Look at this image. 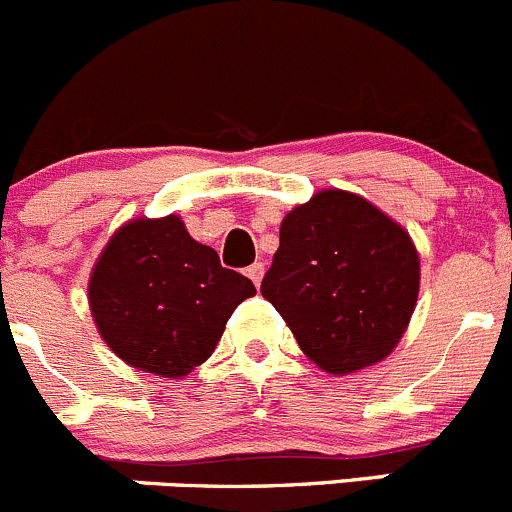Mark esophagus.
Returning a JSON list of instances; mask_svg holds the SVG:
<instances>
[{"mask_svg": "<svg viewBox=\"0 0 512 512\" xmlns=\"http://www.w3.org/2000/svg\"><path fill=\"white\" fill-rule=\"evenodd\" d=\"M246 276L254 281V286H258V283H261V278H263V263H251V266L246 268Z\"/></svg>", "mask_w": 512, "mask_h": 512, "instance_id": "esophagus-1", "label": "esophagus"}]
</instances>
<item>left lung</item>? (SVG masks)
Here are the masks:
<instances>
[{
	"instance_id": "1",
	"label": "left lung",
	"mask_w": 512,
	"mask_h": 512,
	"mask_svg": "<svg viewBox=\"0 0 512 512\" xmlns=\"http://www.w3.org/2000/svg\"><path fill=\"white\" fill-rule=\"evenodd\" d=\"M421 263L411 236L371 201L318 191L281 221L261 293L301 351L333 376L383 361L413 316Z\"/></svg>"
}]
</instances>
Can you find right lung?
<instances>
[{"instance_id": "right-lung-1", "label": "right lung", "mask_w": 512, "mask_h": 512, "mask_svg": "<svg viewBox=\"0 0 512 512\" xmlns=\"http://www.w3.org/2000/svg\"><path fill=\"white\" fill-rule=\"evenodd\" d=\"M256 288L189 236L179 216L121 226L89 278L106 346L139 371L181 378L211 356L234 308Z\"/></svg>"}]
</instances>
